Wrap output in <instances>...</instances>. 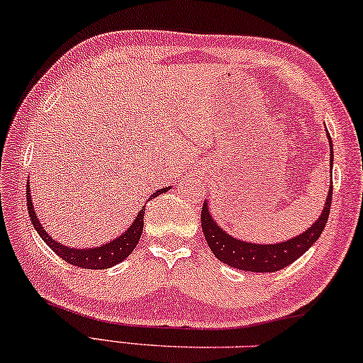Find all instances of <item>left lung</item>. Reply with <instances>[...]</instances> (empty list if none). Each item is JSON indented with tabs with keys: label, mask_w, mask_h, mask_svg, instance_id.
I'll list each match as a JSON object with an SVG mask.
<instances>
[{
	"label": "left lung",
	"mask_w": 363,
	"mask_h": 363,
	"mask_svg": "<svg viewBox=\"0 0 363 363\" xmlns=\"http://www.w3.org/2000/svg\"><path fill=\"white\" fill-rule=\"evenodd\" d=\"M328 139H330L331 149L330 167L333 170V144L330 133H328ZM331 198L333 180L330 193H328L325 203V209H323L321 216L318 217V220L313 222V225L306 228V230L303 233H300V235L287 240V242L274 245L250 243L228 235L225 230H222V228L216 224L213 216L209 214L208 203L203 204V211H201V225H203V233L206 240H208L211 252H213L217 256V259H220L224 264L235 267V269L250 272H274L279 269H284V267L289 264H292L295 259H298L300 256L320 238L321 232L325 230L328 216H330Z\"/></svg>",
	"instance_id": "8db88e82"
}]
</instances>
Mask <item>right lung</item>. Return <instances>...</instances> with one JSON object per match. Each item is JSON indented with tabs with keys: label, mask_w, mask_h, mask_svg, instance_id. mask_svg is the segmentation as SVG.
Listing matches in <instances>:
<instances>
[{
	"label": "right lung",
	"mask_w": 363,
	"mask_h": 363,
	"mask_svg": "<svg viewBox=\"0 0 363 363\" xmlns=\"http://www.w3.org/2000/svg\"><path fill=\"white\" fill-rule=\"evenodd\" d=\"M169 189H170L169 186L160 188L154 194H150L149 199L157 198L159 194L169 191ZM29 191H30V185L29 182H27V211H29L33 228H35L38 235L42 237L43 242H45L61 259H65L66 263L77 267H84V269H107V267L118 264L125 258H128V256L133 253V250L136 248V245L139 243V238H141L143 227H144V208L141 209V213L136 216L135 222L128 227V230L123 232V235L111 240L110 243L100 245V247H94V248H84V250L69 248L66 247V245H61L57 242V240L50 237L45 228L42 227L40 219L35 216V209H33L32 206V198Z\"/></svg>",
	"instance_id": "add662e5"
}]
</instances>
